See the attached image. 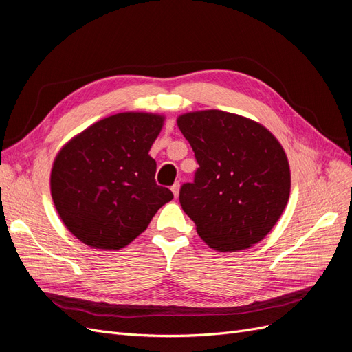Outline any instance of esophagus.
<instances>
[{"instance_id": "34e87169", "label": "esophagus", "mask_w": 352, "mask_h": 352, "mask_svg": "<svg viewBox=\"0 0 352 352\" xmlns=\"http://www.w3.org/2000/svg\"><path fill=\"white\" fill-rule=\"evenodd\" d=\"M179 189H180V184L176 182V184L172 186V192H173L175 198H177V195H179Z\"/></svg>"}]
</instances>
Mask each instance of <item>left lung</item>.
Segmentation results:
<instances>
[{"instance_id": "obj_1", "label": "left lung", "mask_w": 352, "mask_h": 352, "mask_svg": "<svg viewBox=\"0 0 352 352\" xmlns=\"http://www.w3.org/2000/svg\"><path fill=\"white\" fill-rule=\"evenodd\" d=\"M177 126L199 167L179 201L210 248L235 252L273 229L291 192L279 141L260 123L220 110L186 113Z\"/></svg>"}]
</instances>
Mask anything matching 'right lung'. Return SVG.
Segmentation results:
<instances>
[{
	"label": "right lung",
	"mask_w": 352,
	"mask_h": 352,
	"mask_svg": "<svg viewBox=\"0 0 352 352\" xmlns=\"http://www.w3.org/2000/svg\"><path fill=\"white\" fill-rule=\"evenodd\" d=\"M164 117L119 113L94 123L57 154L51 195L60 219L80 242L120 250L173 199L155 184V160L148 154Z\"/></svg>",
	"instance_id": "right-lung-1"
}]
</instances>
